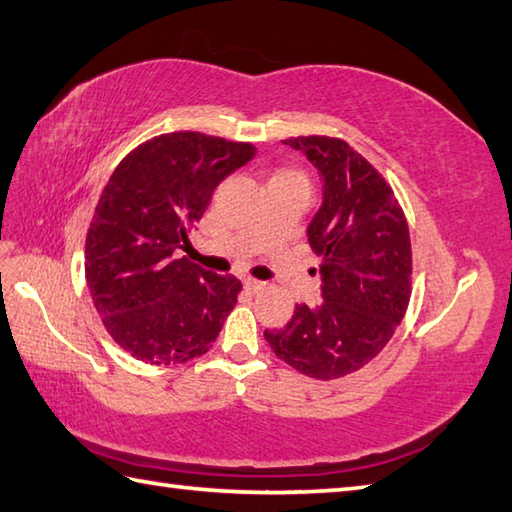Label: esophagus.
<instances>
[{"instance_id":"34e87169","label":"esophagus","mask_w":512,"mask_h":512,"mask_svg":"<svg viewBox=\"0 0 512 512\" xmlns=\"http://www.w3.org/2000/svg\"><path fill=\"white\" fill-rule=\"evenodd\" d=\"M244 288H246L248 292H259V290L266 288V284H264V281H259V279L248 277V279H244Z\"/></svg>"}]
</instances>
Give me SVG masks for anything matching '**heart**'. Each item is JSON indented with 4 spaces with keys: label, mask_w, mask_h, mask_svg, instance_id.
<instances>
[{
    "label": "heart",
    "mask_w": 512,
    "mask_h": 512,
    "mask_svg": "<svg viewBox=\"0 0 512 512\" xmlns=\"http://www.w3.org/2000/svg\"><path fill=\"white\" fill-rule=\"evenodd\" d=\"M284 173H290V176H301V173H295V171H284Z\"/></svg>",
    "instance_id": "obj_1"
}]
</instances>
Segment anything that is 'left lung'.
I'll list each match as a JSON object with an SVG mask.
<instances>
[{
  "label": "left lung",
  "instance_id": "left-lung-1",
  "mask_svg": "<svg viewBox=\"0 0 512 512\" xmlns=\"http://www.w3.org/2000/svg\"><path fill=\"white\" fill-rule=\"evenodd\" d=\"M308 156L323 180V204L308 226L321 257L317 308H295L284 330L264 332L299 374L334 380L365 367L394 336L411 297V239L394 191L341 138L284 140Z\"/></svg>",
  "mask_w": 512,
  "mask_h": 512
}]
</instances>
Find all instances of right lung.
<instances>
[{
  "label": "right lung",
  "mask_w": 512,
  "mask_h": 512,
  "mask_svg": "<svg viewBox=\"0 0 512 512\" xmlns=\"http://www.w3.org/2000/svg\"><path fill=\"white\" fill-rule=\"evenodd\" d=\"M255 145L200 132L160 134L129 151L99 198L85 237V279L107 334L149 365L209 352L242 281L187 257L189 231Z\"/></svg>",
  "instance_id": "obj_1"
}]
</instances>
